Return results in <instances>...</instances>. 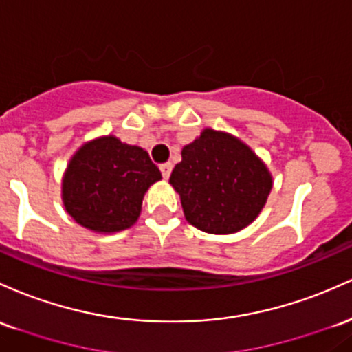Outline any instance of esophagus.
I'll return each instance as SVG.
<instances>
[{"label": "esophagus", "mask_w": 352, "mask_h": 352, "mask_svg": "<svg viewBox=\"0 0 352 352\" xmlns=\"http://www.w3.org/2000/svg\"><path fill=\"white\" fill-rule=\"evenodd\" d=\"M161 169V175H163V177H166L168 179L169 176H171V171H173V164L171 163H163L160 166Z\"/></svg>", "instance_id": "esophagus-1"}]
</instances>
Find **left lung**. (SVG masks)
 <instances>
[{
  "mask_svg": "<svg viewBox=\"0 0 352 352\" xmlns=\"http://www.w3.org/2000/svg\"><path fill=\"white\" fill-rule=\"evenodd\" d=\"M169 183L179 192L184 216L211 234H231L256 219L272 188L267 168L246 144L204 129L184 146Z\"/></svg>",
  "mask_w": 352,
  "mask_h": 352,
  "instance_id": "8db88e82",
  "label": "left lung"
}]
</instances>
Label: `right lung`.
I'll use <instances>...</instances> for the list:
<instances>
[{
	"label": "right lung",
	"instance_id": "obj_1",
	"mask_svg": "<svg viewBox=\"0 0 352 352\" xmlns=\"http://www.w3.org/2000/svg\"><path fill=\"white\" fill-rule=\"evenodd\" d=\"M161 179L143 148L106 136L85 144L63 179L68 214L96 232H116L136 223L144 192Z\"/></svg>",
	"mask_w": 352,
	"mask_h": 352
}]
</instances>
